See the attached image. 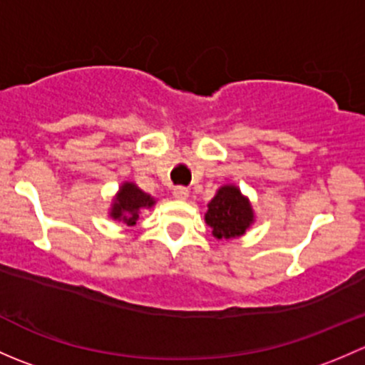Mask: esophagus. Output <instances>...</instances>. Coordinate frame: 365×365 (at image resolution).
Wrapping results in <instances>:
<instances>
[{
	"instance_id": "esophagus-1",
	"label": "esophagus",
	"mask_w": 365,
	"mask_h": 365,
	"mask_svg": "<svg viewBox=\"0 0 365 365\" xmlns=\"http://www.w3.org/2000/svg\"><path fill=\"white\" fill-rule=\"evenodd\" d=\"M173 196L178 201H185L187 197H189V190H187L185 187H175V189H173Z\"/></svg>"
}]
</instances>
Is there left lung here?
Segmentation results:
<instances>
[{"label":"left lung","instance_id":"8db88e82","mask_svg":"<svg viewBox=\"0 0 365 365\" xmlns=\"http://www.w3.org/2000/svg\"><path fill=\"white\" fill-rule=\"evenodd\" d=\"M256 220L252 203L240 187L233 183L219 187L215 196L206 205L205 222L212 227L217 240H233L245 235Z\"/></svg>","mask_w":365,"mask_h":365}]
</instances>
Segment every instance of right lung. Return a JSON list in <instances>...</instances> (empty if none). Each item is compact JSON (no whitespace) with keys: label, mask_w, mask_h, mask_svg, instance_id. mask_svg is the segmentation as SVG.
<instances>
[{"label":"right lung","mask_w":365,"mask_h":365,"mask_svg":"<svg viewBox=\"0 0 365 365\" xmlns=\"http://www.w3.org/2000/svg\"><path fill=\"white\" fill-rule=\"evenodd\" d=\"M155 203V197L139 189L134 182H123L118 187V192L113 196L108 215L113 220L132 227L138 224L141 210H150Z\"/></svg>","instance_id":"right-lung-1"}]
</instances>
